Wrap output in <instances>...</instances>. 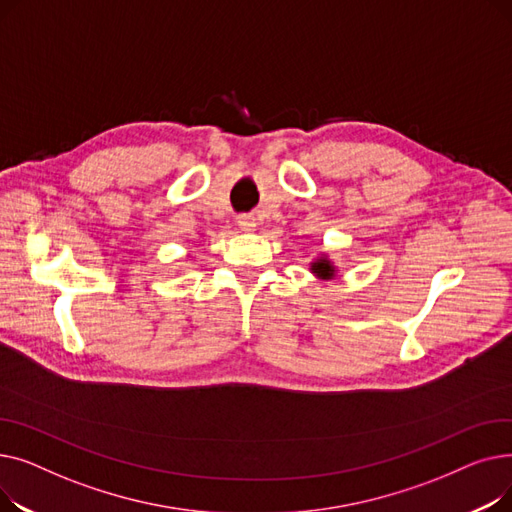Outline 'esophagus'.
Instances as JSON below:
<instances>
[{
  "mask_svg": "<svg viewBox=\"0 0 512 512\" xmlns=\"http://www.w3.org/2000/svg\"><path fill=\"white\" fill-rule=\"evenodd\" d=\"M236 222H238V228L245 230V232H253L255 226H257L255 215H251V213H240L238 218H236Z\"/></svg>",
  "mask_w": 512,
  "mask_h": 512,
  "instance_id": "34e87169",
  "label": "esophagus"
}]
</instances>
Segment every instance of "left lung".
Here are the masks:
<instances>
[{"mask_svg": "<svg viewBox=\"0 0 512 512\" xmlns=\"http://www.w3.org/2000/svg\"><path fill=\"white\" fill-rule=\"evenodd\" d=\"M311 270H313L317 276H321V278H332V274H334L332 265H330L326 259H319V261H315V263L311 265Z\"/></svg>", "mask_w": 512, "mask_h": 512, "instance_id": "8db88e82", "label": "left lung"}]
</instances>
